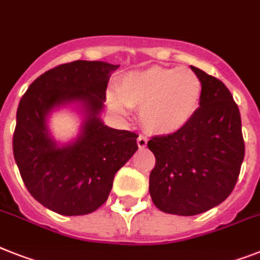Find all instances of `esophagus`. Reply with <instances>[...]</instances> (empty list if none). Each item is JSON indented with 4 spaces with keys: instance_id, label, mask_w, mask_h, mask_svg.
<instances>
[{
    "instance_id": "34e87169",
    "label": "esophagus",
    "mask_w": 260,
    "mask_h": 260,
    "mask_svg": "<svg viewBox=\"0 0 260 260\" xmlns=\"http://www.w3.org/2000/svg\"><path fill=\"white\" fill-rule=\"evenodd\" d=\"M137 143H138L139 149H145L146 146H147V138L143 137V135H139L138 139H137Z\"/></svg>"
}]
</instances>
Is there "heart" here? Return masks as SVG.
<instances>
[{
  "instance_id": "b5f03b06",
  "label": "heart",
  "mask_w": 260,
  "mask_h": 260,
  "mask_svg": "<svg viewBox=\"0 0 260 260\" xmlns=\"http://www.w3.org/2000/svg\"><path fill=\"white\" fill-rule=\"evenodd\" d=\"M202 90V81L190 69L151 66L122 77L118 93L109 94V104L122 115L130 107H141L139 118L147 132L170 135L191 121Z\"/></svg>"
}]
</instances>
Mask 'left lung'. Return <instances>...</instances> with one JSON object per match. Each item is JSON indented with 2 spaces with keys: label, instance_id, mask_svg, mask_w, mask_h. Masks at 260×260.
I'll use <instances>...</instances> for the list:
<instances>
[{
  "label": "left lung",
  "instance_id": "obj_1",
  "mask_svg": "<svg viewBox=\"0 0 260 260\" xmlns=\"http://www.w3.org/2000/svg\"><path fill=\"white\" fill-rule=\"evenodd\" d=\"M202 81L198 110L181 132L154 137L156 164L149 191L160 211L191 216L220 205L237 183L244 158L241 113L230 90L191 66Z\"/></svg>",
  "mask_w": 260,
  "mask_h": 260
}]
</instances>
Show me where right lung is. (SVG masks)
I'll return each mask as SVG.
<instances>
[{
    "mask_svg": "<svg viewBox=\"0 0 260 260\" xmlns=\"http://www.w3.org/2000/svg\"><path fill=\"white\" fill-rule=\"evenodd\" d=\"M119 65L74 61L38 77L19 101L13 153L36 201L61 215H86L107 201L114 175L138 150V135L101 119L111 73ZM69 107L83 122L77 137L58 143L48 128L54 111Z\"/></svg>",
    "mask_w": 260,
    "mask_h": 260,
    "instance_id": "right-lung-1",
    "label": "right lung"
}]
</instances>
